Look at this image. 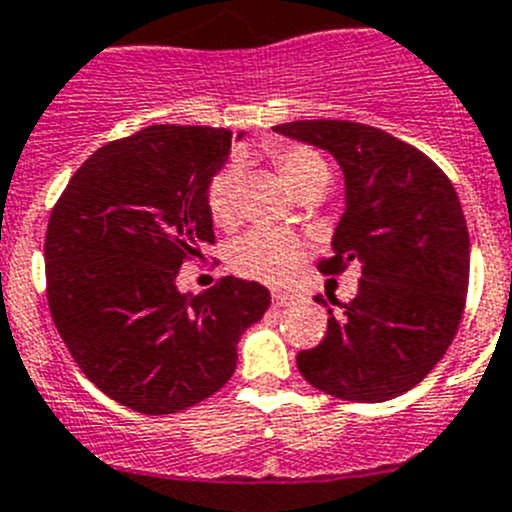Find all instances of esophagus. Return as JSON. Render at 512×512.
I'll use <instances>...</instances> for the list:
<instances>
[{
  "mask_svg": "<svg viewBox=\"0 0 512 512\" xmlns=\"http://www.w3.org/2000/svg\"><path fill=\"white\" fill-rule=\"evenodd\" d=\"M294 302L292 294H284V292H274V307H289Z\"/></svg>",
  "mask_w": 512,
  "mask_h": 512,
  "instance_id": "34e87169",
  "label": "esophagus"
}]
</instances>
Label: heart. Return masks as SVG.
<instances>
[{
    "mask_svg": "<svg viewBox=\"0 0 512 512\" xmlns=\"http://www.w3.org/2000/svg\"><path fill=\"white\" fill-rule=\"evenodd\" d=\"M271 159H274L281 180L287 182L297 198L307 190H325L327 180H330L325 159L309 147H299V144L274 147ZM238 182H241V167L225 164L218 175H213L208 190H205V205H208L210 218L223 228H231L238 218ZM304 251H307L304 243L287 233L251 231L233 243L231 264L238 274L248 276V279L284 284L302 264Z\"/></svg>",
    "mask_w": 512,
    "mask_h": 512,
    "instance_id": "b5f03b06",
    "label": "heart"
}]
</instances>
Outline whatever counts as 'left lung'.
Returning <instances> with one entry per match:
<instances>
[{
	"mask_svg": "<svg viewBox=\"0 0 512 512\" xmlns=\"http://www.w3.org/2000/svg\"><path fill=\"white\" fill-rule=\"evenodd\" d=\"M327 149L345 175V213L320 271L360 266L353 302L327 309V335L297 355L314 388L355 403L411 391L457 335L470 284V233L449 177L424 152L368 124L274 126ZM320 304L327 302L314 297Z\"/></svg>",
	"mask_w": 512,
	"mask_h": 512,
	"instance_id": "1",
	"label": "left lung"
}]
</instances>
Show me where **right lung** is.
Segmentation results:
<instances>
[{
    "instance_id": "right-lung-1",
    "label": "right lung",
    "mask_w": 512,
    "mask_h": 512,
    "mask_svg": "<svg viewBox=\"0 0 512 512\" xmlns=\"http://www.w3.org/2000/svg\"><path fill=\"white\" fill-rule=\"evenodd\" d=\"M231 139L213 126H147L96 149L50 213L55 327L88 381L139 414H177L220 391L243 330L269 309L259 281L223 276L203 294L175 284L215 243L205 190Z\"/></svg>"
}]
</instances>
